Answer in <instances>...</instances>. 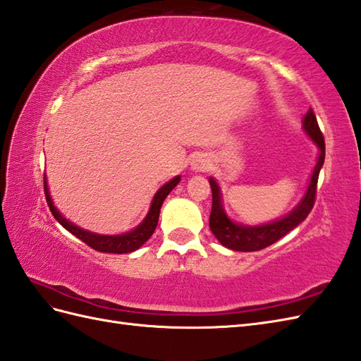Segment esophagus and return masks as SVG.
Here are the masks:
<instances>
[{"label":"esophagus","mask_w":361,"mask_h":361,"mask_svg":"<svg viewBox=\"0 0 361 361\" xmlns=\"http://www.w3.org/2000/svg\"><path fill=\"white\" fill-rule=\"evenodd\" d=\"M190 166H192V169H193V171H197V172H204V171H207V169H209L210 161H209V159H207L206 155H197L195 159L192 160Z\"/></svg>","instance_id":"1"}]
</instances>
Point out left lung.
Returning <instances> with one entry per match:
<instances>
[{
  "mask_svg": "<svg viewBox=\"0 0 361 361\" xmlns=\"http://www.w3.org/2000/svg\"><path fill=\"white\" fill-rule=\"evenodd\" d=\"M303 129L305 133L311 137V140L319 146L320 152L316 168H314L311 175L307 193H305V197L302 198L299 204L295 206V209H293V212H290V214L285 215L283 218L273 221L270 224L255 227L233 223V221L226 215L223 204H221V192L218 188V183L214 178L209 180L212 188V212L209 226L212 233L216 236L218 241L224 247L235 252L262 250V248L279 241L282 236L291 232V230L298 227L302 221L307 219L310 212L314 207V202H316L319 173L323 161H325V140H323V134L319 128L316 114H314V111L311 108L308 109L307 116L303 117Z\"/></svg>",
  "mask_w": 361,
  "mask_h": 361,
  "instance_id": "1",
  "label": "left lung"
}]
</instances>
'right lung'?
I'll list each match as a JSON object with an SVG mask.
<instances>
[{
  "label": "right lung",
  "instance_id": "1",
  "mask_svg": "<svg viewBox=\"0 0 361 361\" xmlns=\"http://www.w3.org/2000/svg\"><path fill=\"white\" fill-rule=\"evenodd\" d=\"M180 178L181 177L172 178L169 183H166L164 186H161L160 190L155 193L151 209H149V212H147V215L142 221L140 226H137L134 230H131V232L123 233V235H114V236L91 233V232H87V230L70 223V221L63 218L58 212V209L54 207L51 197L49 193L47 181H45V180H44V192H45V200H47L50 212L63 228H67L70 233H73L76 238H79L80 241H84L87 245H90L91 248H94V250H97V252L123 255V253L135 252L137 248H140L147 241V239L152 236L154 230L157 227V223H159L160 209H161L163 201H164L166 197L169 195V192L180 183Z\"/></svg>",
  "mask_w": 361,
  "mask_h": 361
}]
</instances>
